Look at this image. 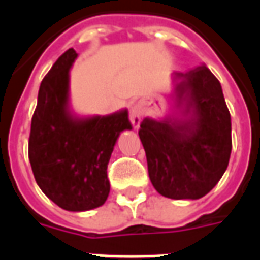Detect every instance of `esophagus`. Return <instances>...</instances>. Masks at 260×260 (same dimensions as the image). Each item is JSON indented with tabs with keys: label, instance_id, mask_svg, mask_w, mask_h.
I'll list each match as a JSON object with an SVG mask.
<instances>
[{
	"label": "esophagus",
	"instance_id": "esophagus-1",
	"mask_svg": "<svg viewBox=\"0 0 260 260\" xmlns=\"http://www.w3.org/2000/svg\"><path fill=\"white\" fill-rule=\"evenodd\" d=\"M129 121L132 126L138 129L139 128V124H141V110L138 107H132L129 111Z\"/></svg>",
	"mask_w": 260,
	"mask_h": 260
}]
</instances>
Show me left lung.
Masks as SVG:
<instances>
[{
	"label": "left lung",
	"mask_w": 260,
	"mask_h": 260,
	"mask_svg": "<svg viewBox=\"0 0 260 260\" xmlns=\"http://www.w3.org/2000/svg\"><path fill=\"white\" fill-rule=\"evenodd\" d=\"M175 75L184 117L145 118L139 138L154 189L170 199H199L227 170L231 117L221 85L206 65Z\"/></svg>",
	"instance_id": "1"
}]
</instances>
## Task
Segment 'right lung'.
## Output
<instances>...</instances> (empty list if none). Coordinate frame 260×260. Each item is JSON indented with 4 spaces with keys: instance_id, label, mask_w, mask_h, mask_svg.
<instances>
[{
    "instance_id": "1",
    "label": "right lung",
    "mask_w": 260,
    "mask_h": 260,
    "mask_svg": "<svg viewBox=\"0 0 260 260\" xmlns=\"http://www.w3.org/2000/svg\"><path fill=\"white\" fill-rule=\"evenodd\" d=\"M78 53L69 48L42 80L31 118L29 160L37 185L68 212L104 205L110 193L107 164L122 131L132 129L128 110L80 115L71 103V68Z\"/></svg>"
}]
</instances>
